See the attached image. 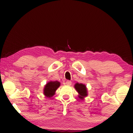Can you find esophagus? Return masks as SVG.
<instances>
[{
	"label": "esophagus",
	"instance_id": "34e87169",
	"mask_svg": "<svg viewBox=\"0 0 133 133\" xmlns=\"http://www.w3.org/2000/svg\"><path fill=\"white\" fill-rule=\"evenodd\" d=\"M71 82L70 81H67L66 82V84L67 85H71Z\"/></svg>",
	"mask_w": 133,
	"mask_h": 133
}]
</instances>
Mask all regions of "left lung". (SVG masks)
Segmentation results:
<instances>
[{
  "label": "left lung",
  "instance_id": "obj_1",
  "mask_svg": "<svg viewBox=\"0 0 133 133\" xmlns=\"http://www.w3.org/2000/svg\"><path fill=\"white\" fill-rule=\"evenodd\" d=\"M74 88L76 91L79 94V97L81 99H83L85 97H87L88 95V92H87V89L86 86L83 83H76L74 85Z\"/></svg>",
  "mask_w": 133,
  "mask_h": 133
}]
</instances>
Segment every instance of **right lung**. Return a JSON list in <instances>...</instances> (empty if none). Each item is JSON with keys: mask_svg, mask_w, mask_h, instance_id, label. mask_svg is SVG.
Instances as JSON below:
<instances>
[{"mask_svg": "<svg viewBox=\"0 0 133 133\" xmlns=\"http://www.w3.org/2000/svg\"><path fill=\"white\" fill-rule=\"evenodd\" d=\"M59 82L50 81L47 83L43 89V94L47 97H51L55 94V92L57 89L60 87Z\"/></svg>", "mask_w": 133, "mask_h": 133, "instance_id": "right-lung-1", "label": "right lung"}]
</instances>
